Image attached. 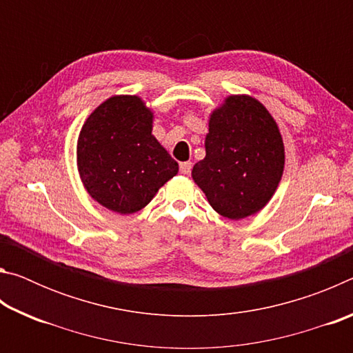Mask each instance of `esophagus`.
Instances as JSON below:
<instances>
[{
    "label": "esophagus",
    "mask_w": 353,
    "mask_h": 353,
    "mask_svg": "<svg viewBox=\"0 0 353 353\" xmlns=\"http://www.w3.org/2000/svg\"><path fill=\"white\" fill-rule=\"evenodd\" d=\"M191 168H193V163H191V162H182L181 163V172H182V174H190Z\"/></svg>",
    "instance_id": "34e87169"
}]
</instances>
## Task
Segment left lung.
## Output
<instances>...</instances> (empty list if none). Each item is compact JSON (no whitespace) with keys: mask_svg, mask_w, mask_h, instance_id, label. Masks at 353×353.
<instances>
[{"mask_svg":"<svg viewBox=\"0 0 353 353\" xmlns=\"http://www.w3.org/2000/svg\"><path fill=\"white\" fill-rule=\"evenodd\" d=\"M285 166V148L276 119L249 94L227 97L208 119L205 157L191 177L221 216L243 219L265 207L276 193Z\"/></svg>","mask_w":353,"mask_h":353,"instance_id":"1","label":"left lung"}]
</instances>
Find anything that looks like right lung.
Listing matches in <instances>:
<instances>
[{"mask_svg": "<svg viewBox=\"0 0 353 353\" xmlns=\"http://www.w3.org/2000/svg\"><path fill=\"white\" fill-rule=\"evenodd\" d=\"M152 110L132 94L105 99L77 139V171L87 193L109 210L130 214L146 207L179 165L152 135Z\"/></svg>", "mask_w": 353, "mask_h": 353, "instance_id": "right-lung-1", "label": "right lung"}]
</instances>
